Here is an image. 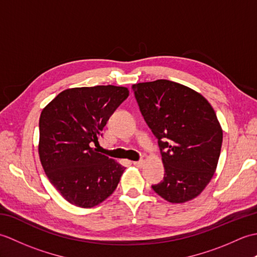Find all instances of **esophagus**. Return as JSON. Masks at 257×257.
I'll list each match as a JSON object with an SVG mask.
<instances>
[{
	"instance_id": "1",
	"label": "esophagus",
	"mask_w": 257,
	"mask_h": 257,
	"mask_svg": "<svg viewBox=\"0 0 257 257\" xmlns=\"http://www.w3.org/2000/svg\"><path fill=\"white\" fill-rule=\"evenodd\" d=\"M134 165L136 166V167H138V168H141L144 166V160H139V161H134Z\"/></svg>"
}]
</instances>
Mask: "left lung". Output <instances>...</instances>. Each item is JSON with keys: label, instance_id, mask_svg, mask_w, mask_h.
Returning <instances> with one entry per match:
<instances>
[{"label": "left lung", "instance_id": "left-lung-1", "mask_svg": "<svg viewBox=\"0 0 257 257\" xmlns=\"http://www.w3.org/2000/svg\"><path fill=\"white\" fill-rule=\"evenodd\" d=\"M133 89L165 167L163 180L152 189L171 203L196 198L221 154L223 132L214 109L198 91L171 80L139 83Z\"/></svg>", "mask_w": 257, "mask_h": 257}]
</instances>
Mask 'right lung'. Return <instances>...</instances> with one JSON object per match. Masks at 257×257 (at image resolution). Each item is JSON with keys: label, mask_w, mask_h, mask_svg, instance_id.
Segmentation results:
<instances>
[{"label": "right lung", "mask_w": 257, "mask_h": 257, "mask_svg": "<svg viewBox=\"0 0 257 257\" xmlns=\"http://www.w3.org/2000/svg\"><path fill=\"white\" fill-rule=\"evenodd\" d=\"M128 96V88L120 86L77 87L62 91L42 110L41 163L69 203L92 207L116 190L124 167L91 145L98 143L109 117Z\"/></svg>", "instance_id": "obj_1"}]
</instances>
